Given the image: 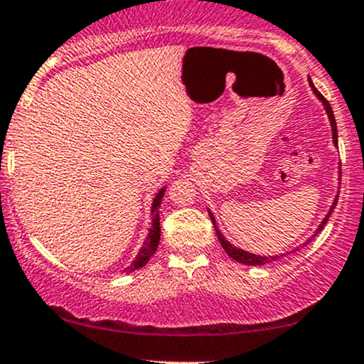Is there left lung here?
I'll list each match as a JSON object with an SVG mask.
<instances>
[{
    "instance_id": "1",
    "label": "left lung",
    "mask_w": 364,
    "mask_h": 364,
    "mask_svg": "<svg viewBox=\"0 0 364 364\" xmlns=\"http://www.w3.org/2000/svg\"><path fill=\"white\" fill-rule=\"evenodd\" d=\"M310 87H311V90H314L315 95L318 97V100L322 102L323 107H326V112H327V115H328V119H331V126H332V139H334V144H337V124H336L334 112H332V107H331V104H328V102L326 100V98H323L322 93H320L318 90L315 88V85L311 83V80H310ZM337 198H339V196H336L334 203H332V206H331V211H328L327 216L323 218V221H322V223H320V226L317 228V232H315L314 237H317V233L322 232V228H323V226H326V223L328 221V216H331L332 211H334V208H336V204H337ZM209 218H211L213 225H215V230H216V235H218V240H220L221 247H223L226 254H228L230 257H232L233 260H237V262L245 264V266H264V264L274 262V260L284 257L283 254H279V255H269V257H262V255H255V254H250V252H245V250H242V249H237V247H233L232 243H230V242L226 240V238L223 237V233H221L220 230H218L216 220H215V216L211 215V213H209ZM314 237H311V238H314ZM311 238H310V240H311ZM310 240H306V242H310ZM294 250H298V249H294Z\"/></svg>"
}]
</instances>
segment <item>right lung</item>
Masks as SVG:
<instances>
[{"label":"right lung","mask_w":364,"mask_h":364,"mask_svg":"<svg viewBox=\"0 0 364 364\" xmlns=\"http://www.w3.org/2000/svg\"><path fill=\"white\" fill-rule=\"evenodd\" d=\"M164 194H165V189H161L156 194V198L153 199V204H151L153 223H151V228H149L148 238H146V242L143 243V247L139 249L136 259L132 260L131 266L126 267V271L132 272V271H136V269L146 266L148 260L151 259L153 254H155L158 243H160V216H158V209H160V203H161V199H164Z\"/></svg>","instance_id":"1"}]
</instances>
